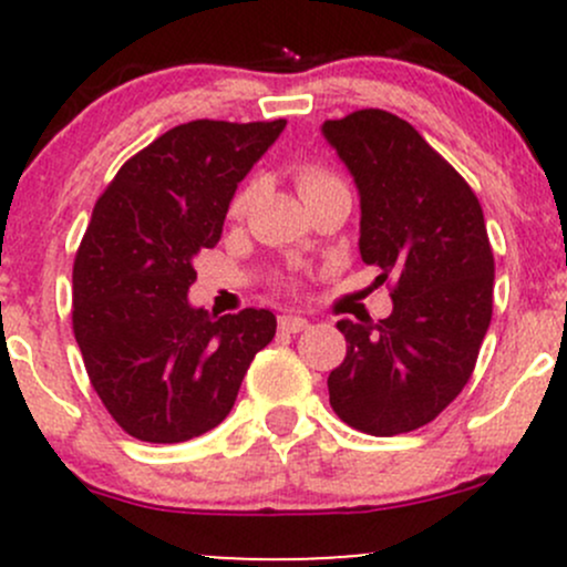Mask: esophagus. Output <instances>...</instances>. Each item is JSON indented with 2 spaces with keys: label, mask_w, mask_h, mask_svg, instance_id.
<instances>
[{
  "label": "esophagus",
  "mask_w": 567,
  "mask_h": 567,
  "mask_svg": "<svg viewBox=\"0 0 567 567\" xmlns=\"http://www.w3.org/2000/svg\"><path fill=\"white\" fill-rule=\"evenodd\" d=\"M306 328H309V320H303V317H296V315L279 317V330H282V333H301Z\"/></svg>",
  "instance_id": "1"
}]
</instances>
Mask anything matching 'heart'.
<instances>
[{
	"instance_id": "b5f03b06",
	"label": "heart",
	"mask_w": 567,
	"mask_h": 567,
	"mask_svg": "<svg viewBox=\"0 0 567 567\" xmlns=\"http://www.w3.org/2000/svg\"><path fill=\"white\" fill-rule=\"evenodd\" d=\"M296 181H298V192H301V197L309 192H317V188L341 184L333 173L324 171V167H320V165H301L296 171ZM250 197H252V186H245L243 192L234 197V202H231L234 216H243V213L247 210V205H250Z\"/></svg>"
}]
</instances>
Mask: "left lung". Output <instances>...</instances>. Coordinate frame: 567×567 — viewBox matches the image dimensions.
Masks as SVG:
<instances>
[{"instance_id": "left-lung-1", "label": "left lung", "mask_w": 567, "mask_h": 567, "mask_svg": "<svg viewBox=\"0 0 567 567\" xmlns=\"http://www.w3.org/2000/svg\"><path fill=\"white\" fill-rule=\"evenodd\" d=\"M322 135L360 192V256L392 282L386 320H341L347 357L328 379L338 419L375 437L413 432L466 381L493 315V250L477 197L381 109L328 120Z\"/></svg>"}]
</instances>
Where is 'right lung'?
Instances as JSON below:
<instances>
[{
    "label": "right lung",
    "instance_id": "1",
    "mask_svg": "<svg viewBox=\"0 0 567 567\" xmlns=\"http://www.w3.org/2000/svg\"><path fill=\"white\" fill-rule=\"evenodd\" d=\"M285 120L178 125L130 157L95 202L74 258V336L112 419L143 442H186L229 415L269 309L188 303L194 256L216 247L237 184Z\"/></svg>",
    "mask_w": 567,
    "mask_h": 567
}]
</instances>
